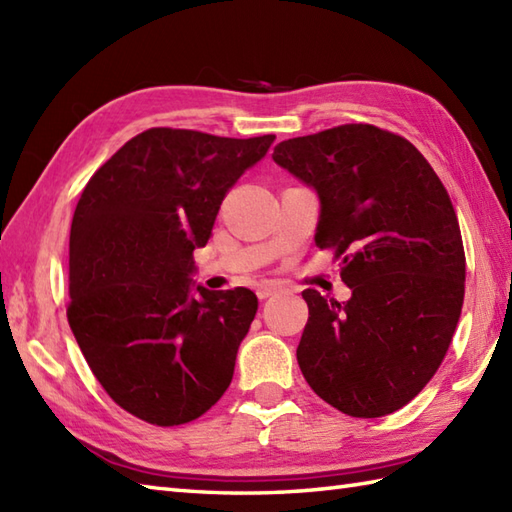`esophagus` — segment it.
<instances>
[{"mask_svg": "<svg viewBox=\"0 0 512 512\" xmlns=\"http://www.w3.org/2000/svg\"><path fill=\"white\" fill-rule=\"evenodd\" d=\"M281 290V284H277V281H262V284L257 286V297L259 299H268L273 297L275 292Z\"/></svg>", "mask_w": 512, "mask_h": 512, "instance_id": "34e87169", "label": "esophagus"}]
</instances>
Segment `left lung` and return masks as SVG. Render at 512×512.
Returning a JSON list of instances; mask_svg holds the SVG:
<instances>
[{
	"label": "left lung",
	"instance_id": "obj_1",
	"mask_svg": "<svg viewBox=\"0 0 512 512\" xmlns=\"http://www.w3.org/2000/svg\"><path fill=\"white\" fill-rule=\"evenodd\" d=\"M273 160L317 193L314 244L343 255L352 290L343 303L301 292V374L347 416H387L436 374L462 312L466 262L449 193L409 140L374 125L284 140Z\"/></svg>",
	"mask_w": 512,
	"mask_h": 512
}]
</instances>
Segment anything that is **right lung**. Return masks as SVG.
<instances>
[{
  "label": "right lung",
  "mask_w": 512,
  "mask_h": 512,
  "mask_svg": "<svg viewBox=\"0 0 512 512\" xmlns=\"http://www.w3.org/2000/svg\"><path fill=\"white\" fill-rule=\"evenodd\" d=\"M275 136L222 138L154 127L90 178L70 228L68 321L110 398L173 427L228 389L257 312L253 290L195 284L226 191Z\"/></svg>",
  "instance_id": "1"
}]
</instances>
